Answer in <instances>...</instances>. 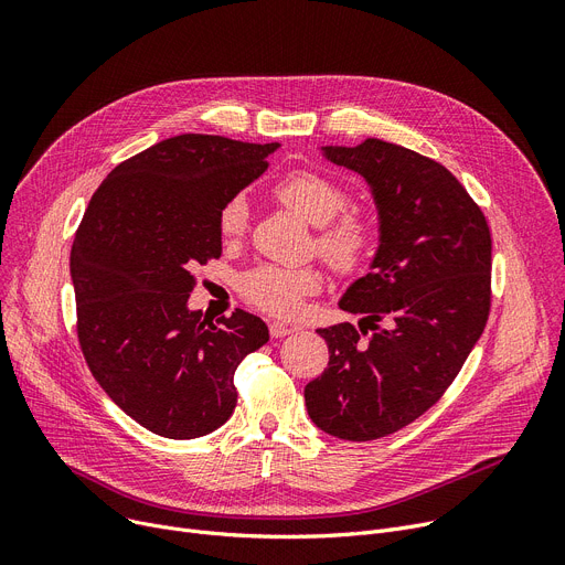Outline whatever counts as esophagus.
Returning <instances> with one entry per match:
<instances>
[{
	"mask_svg": "<svg viewBox=\"0 0 565 565\" xmlns=\"http://www.w3.org/2000/svg\"><path fill=\"white\" fill-rule=\"evenodd\" d=\"M292 332H295V328H290V324H284V322H270V334H273L275 339L288 337V334H292Z\"/></svg>",
	"mask_w": 565,
	"mask_h": 565,
	"instance_id": "1",
	"label": "esophagus"
}]
</instances>
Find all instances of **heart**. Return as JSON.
<instances>
[{"label": "heart", "instance_id": "b5f03b06", "mask_svg": "<svg viewBox=\"0 0 565 565\" xmlns=\"http://www.w3.org/2000/svg\"><path fill=\"white\" fill-rule=\"evenodd\" d=\"M273 194L288 211L318 226L316 247L337 273H358L377 245V222L360 205L348 204V192L316 169H292L279 178ZM217 228L226 243H235L249 228V207L243 196H231L217 215ZM322 284L316 265L277 267L260 265L241 281L243 298L267 313H298L305 298Z\"/></svg>", "mask_w": 565, "mask_h": 565}]
</instances>
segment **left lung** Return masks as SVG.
Wrapping results in <instances>:
<instances>
[{
  "instance_id": "obj_1",
  "label": "left lung",
  "mask_w": 565,
  "mask_h": 565,
  "mask_svg": "<svg viewBox=\"0 0 565 565\" xmlns=\"http://www.w3.org/2000/svg\"><path fill=\"white\" fill-rule=\"evenodd\" d=\"M324 156L371 183L382 243L371 273L339 305L360 313V324L318 330L330 362L305 387V403L320 430L369 441L428 412L481 339L492 235L481 205L426 156L380 139L328 146Z\"/></svg>"
}]
</instances>
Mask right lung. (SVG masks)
<instances>
[{"label": "right lung", "instance_id": "1", "mask_svg": "<svg viewBox=\"0 0 565 565\" xmlns=\"http://www.w3.org/2000/svg\"><path fill=\"white\" fill-rule=\"evenodd\" d=\"M279 143L178 135L116 164L88 201L71 249L77 341L107 396L169 439L217 430L233 375L270 339L243 309H188L199 265L222 256L220 207L267 169Z\"/></svg>", "mask_w": 565, "mask_h": 565}]
</instances>
